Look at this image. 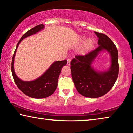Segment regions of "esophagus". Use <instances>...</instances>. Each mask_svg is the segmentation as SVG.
Returning a JSON list of instances; mask_svg holds the SVG:
<instances>
[{"instance_id":"esophagus-1","label":"esophagus","mask_w":133,"mask_h":133,"mask_svg":"<svg viewBox=\"0 0 133 133\" xmlns=\"http://www.w3.org/2000/svg\"><path fill=\"white\" fill-rule=\"evenodd\" d=\"M70 61H71V60H70V59H69V58L67 59V64L68 65V66H70Z\"/></svg>"}]
</instances>
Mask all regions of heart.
<instances>
[{
	"instance_id": "b5f03b06",
	"label": "heart",
	"mask_w": 133,
	"mask_h": 133,
	"mask_svg": "<svg viewBox=\"0 0 133 133\" xmlns=\"http://www.w3.org/2000/svg\"><path fill=\"white\" fill-rule=\"evenodd\" d=\"M93 43H94V42H93L92 39H87V40L84 42V46H83L84 50L87 51V50H89V49H90L93 46Z\"/></svg>"
}]
</instances>
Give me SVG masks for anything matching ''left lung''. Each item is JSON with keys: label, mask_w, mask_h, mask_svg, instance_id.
Listing matches in <instances>:
<instances>
[{"label": "left lung", "mask_w": 133, "mask_h": 133, "mask_svg": "<svg viewBox=\"0 0 133 133\" xmlns=\"http://www.w3.org/2000/svg\"><path fill=\"white\" fill-rule=\"evenodd\" d=\"M99 46L85 55H78L70 62L71 73L75 86L79 94L86 97L104 96L114 85L119 73L118 49L108 36L95 31ZM105 49L110 52L112 64L106 72H96L91 67L98 53Z\"/></svg>", "instance_id": "left-lung-1"}]
</instances>
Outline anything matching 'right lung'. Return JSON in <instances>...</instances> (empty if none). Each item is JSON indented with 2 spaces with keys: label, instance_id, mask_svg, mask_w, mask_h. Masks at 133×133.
Instances as JSON below:
<instances>
[{
  "label": "right lung",
  "instance_id": "obj_1",
  "mask_svg": "<svg viewBox=\"0 0 133 133\" xmlns=\"http://www.w3.org/2000/svg\"><path fill=\"white\" fill-rule=\"evenodd\" d=\"M43 27H44V25L41 24L29 30L25 34H24L18 43H17L11 63L12 74L14 80L18 88L27 96L35 98H46L54 93L58 85V77L61 69L67 64L66 60L55 61L41 76L33 81H21L15 75L14 69V61L16 51H17V47L18 46L19 43L23 39L29 36L35 34L36 33L40 31L41 29H43Z\"/></svg>",
  "mask_w": 133,
  "mask_h": 133
}]
</instances>
